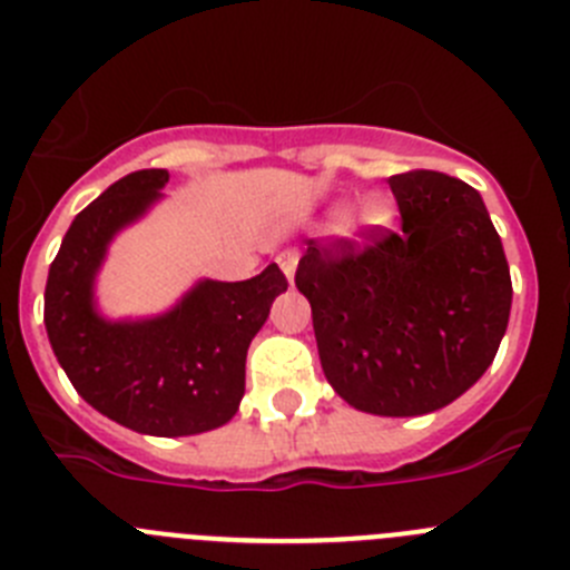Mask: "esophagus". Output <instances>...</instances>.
Instances as JSON below:
<instances>
[{"label":"esophagus","mask_w":570,"mask_h":570,"mask_svg":"<svg viewBox=\"0 0 570 570\" xmlns=\"http://www.w3.org/2000/svg\"><path fill=\"white\" fill-rule=\"evenodd\" d=\"M276 262H279L282 274H285V279H288V285H294V274H296V254H291V250H285V254L276 256Z\"/></svg>","instance_id":"34e87169"}]
</instances>
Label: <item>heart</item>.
I'll use <instances>...</instances> for the list:
<instances>
[{"mask_svg":"<svg viewBox=\"0 0 570 570\" xmlns=\"http://www.w3.org/2000/svg\"><path fill=\"white\" fill-rule=\"evenodd\" d=\"M394 219V208L382 194L362 196L354 210L342 219V234H362V230H380Z\"/></svg>","mask_w":570,"mask_h":570,"instance_id":"b5f03b06","label":"heart"}]
</instances>
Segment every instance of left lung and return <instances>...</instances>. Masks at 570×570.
<instances>
[{
    "label": "left lung",
    "mask_w": 570,
    "mask_h": 570,
    "mask_svg": "<svg viewBox=\"0 0 570 570\" xmlns=\"http://www.w3.org/2000/svg\"><path fill=\"white\" fill-rule=\"evenodd\" d=\"M400 234L316 245L296 268L325 380L356 411L422 416L493 362L511 316V271L482 196L456 176L387 179Z\"/></svg>",
    "instance_id": "8db88e82"
}]
</instances>
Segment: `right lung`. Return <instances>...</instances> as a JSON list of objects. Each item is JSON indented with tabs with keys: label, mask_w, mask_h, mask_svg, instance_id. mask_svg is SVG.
Here are the masks:
<instances>
[{
	"label": "right lung",
	"mask_w": 570,
	"mask_h": 570,
	"mask_svg": "<svg viewBox=\"0 0 570 570\" xmlns=\"http://www.w3.org/2000/svg\"><path fill=\"white\" fill-rule=\"evenodd\" d=\"M168 170L122 176L70 223L45 285V331L77 394L136 434L194 436L234 420L248 345L288 291L274 265L245 282L196 279L168 311L110 320L97 276L110 242L148 216Z\"/></svg>",
	"instance_id": "add662e5"
}]
</instances>
